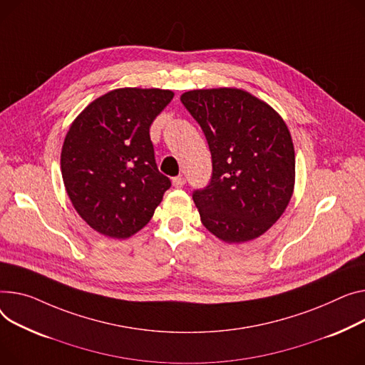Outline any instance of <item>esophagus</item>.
<instances>
[{"instance_id":"34e87169","label":"esophagus","mask_w":365,"mask_h":365,"mask_svg":"<svg viewBox=\"0 0 365 365\" xmlns=\"http://www.w3.org/2000/svg\"><path fill=\"white\" fill-rule=\"evenodd\" d=\"M173 186L175 187H182L185 183H186V180H185V178L183 176H176V178H173Z\"/></svg>"}]
</instances>
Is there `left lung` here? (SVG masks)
I'll return each mask as SVG.
<instances>
[{"instance_id": "8db88e82", "label": "left lung", "mask_w": 365, "mask_h": 365, "mask_svg": "<svg viewBox=\"0 0 365 365\" xmlns=\"http://www.w3.org/2000/svg\"><path fill=\"white\" fill-rule=\"evenodd\" d=\"M208 142L212 175L193 190L202 225L227 244L252 240L284 212L294 193L295 150L283 118L236 88L180 96Z\"/></svg>"}]
</instances>
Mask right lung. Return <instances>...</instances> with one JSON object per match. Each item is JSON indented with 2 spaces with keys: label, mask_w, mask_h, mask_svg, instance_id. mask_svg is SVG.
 Returning <instances> with one entry per match:
<instances>
[{
  "label": "right lung",
  "mask_w": 365,
  "mask_h": 365,
  "mask_svg": "<svg viewBox=\"0 0 365 365\" xmlns=\"http://www.w3.org/2000/svg\"><path fill=\"white\" fill-rule=\"evenodd\" d=\"M173 96L157 88L114 89L71 123L61 150L63 182L73 207L98 233L135 235L172 186L158 172L150 128Z\"/></svg>",
  "instance_id": "right-lung-1"
}]
</instances>
